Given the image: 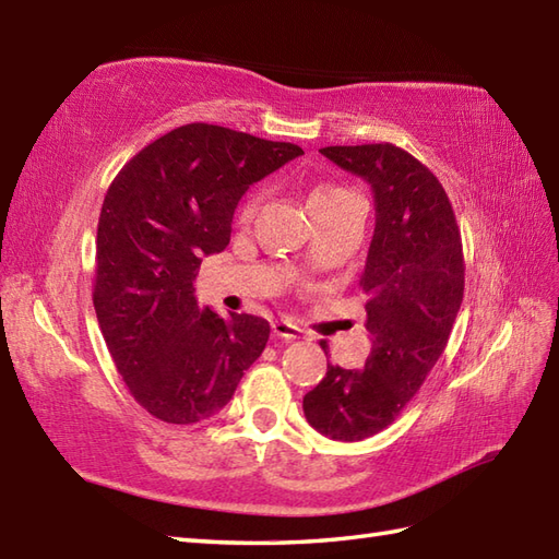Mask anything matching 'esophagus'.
I'll return each mask as SVG.
<instances>
[{
  "label": "esophagus",
  "instance_id": "esophagus-1",
  "mask_svg": "<svg viewBox=\"0 0 559 559\" xmlns=\"http://www.w3.org/2000/svg\"><path fill=\"white\" fill-rule=\"evenodd\" d=\"M273 336L293 341V338H300V336H302V329L290 324V322H286V319H281V322H273Z\"/></svg>",
  "mask_w": 559,
  "mask_h": 559
}]
</instances>
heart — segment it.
Segmentation results:
<instances>
[{
	"mask_svg": "<svg viewBox=\"0 0 559 559\" xmlns=\"http://www.w3.org/2000/svg\"><path fill=\"white\" fill-rule=\"evenodd\" d=\"M350 197H355V194L348 192V189H343V187H317V189H312V194H310V209H312V213H317L319 209L336 206V204H341V201H346ZM259 199H261L259 194H249L245 199V204L240 209L242 218L254 216L257 209H259Z\"/></svg>",
	"mask_w": 559,
	"mask_h": 559,
	"instance_id": "obj_1",
	"label": "heart"
}]
</instances>
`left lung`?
Masks as SVG:
<instances>
[{
    "label": "left lung",
    "mask_w": 559,
    "mask_h": 559,
    "mask_svg": "<svg viewBox=\"0 0 559 559\" xmlns=\"http://www.w3.org/2000/svg\"><path fill=\"white\" fill-rule=\"evenodd\" d=\"M322 153L374 192L377 225L360 278L372 350L362 370L326 365L302 411L322 435L360 442L399 418L444 353L466 266L451 201L418 158L394 144L326 146Z\"/></svg>",
    "instance_id": "obj_1"
}]
</instances>
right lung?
<instances>
[{
  "mask_svg": "<svg viewBox=\"0 0 559 559\" xmlns=\"http://www.w3.org/2000/svg\"><path fill=\"white\" fill-rule=\"evenodd\" d=\"M302 156L218 124H182L151 141L105 194L93 307L117 372L153 418L192 425L216 415L269 341L254 314L199 310L201 257L230 242L237 201Z\"/></svg>",
  "mask_w": 559,
  "mask_h": 559,
  "instance_id": "right-lung-1",
  "label": "right lung"
}]
</instances>
